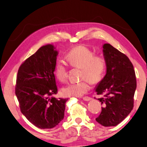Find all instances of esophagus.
<instances>
[{"label":"esophagus","mask_w":147,"mask_h":147,"mask_svg":"<svg viewBox=\"0 0 147 147\" xmlns=\"http://www.w3.org/2000/svg\"><path fill=\"white\" fill-rule=\"evenodd\" d=\"M83 100H85V101H89L91 100V98L90 96H84L83 97Z\"/></svg>","instance_id":"esophagus-1"}]
</instances>
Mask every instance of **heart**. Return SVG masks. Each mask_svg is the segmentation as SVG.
<instances>
[{
	"label": "heart",
	"mask_w": 147,
	"mask_h": 147,
	"mask_svg": "<svg viewBox=\"0 0 147 147\" xmlns=\"http://www.w3.org/2000/svg\"><path fill=\"white\" fill-rule=\"evenodd\" d=\"M66 60L71 67L81 68L80 78L82 80L70 83L62 89L65 96H80L90 89L89 81L98 84L102 80L106 71L105 59L100 55H94V52L88 47L78 45L72 48L66 55ZM54 73L59 81L65 82L67 78L68 69L63 61L56 62Z\"/></svg>",
	"instance_id": "b5f03b06"
}]
</instances>
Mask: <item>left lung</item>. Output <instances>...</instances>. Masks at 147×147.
I'll return each mask as SVG.
<instances>
[{"instance_id":"left-lung-1","label":"left lung","mask_w":147,"mask_h":147,"mask_svg":"<svg viewBox=\"0 0 147 147\" xmlns=\"http://www.w3.org/2000/svg\"><path fill=\"white\" fill-rule=\"evenodd\" d=\"M106 74L95 91L102 104L96 121L104 126H115L123 121L134 108L137 86L134 66L125 54L110 44L103 45Z\"/></svg>"}]
</instances>
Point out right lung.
<instances>
[{
  "label": "right lung",
  "mask_w": 147,
  "mask_h": 147,
  "mask_svg": "<svg viewBox=\"0 0 147 147\" xmlns=\"http://www.w3.org/2000/svg\"><path fill=\"white\" fill-rule=\"evenodd\" d=\"M58 52L52 45L41 47L19 67L16 94L21 113L41 129L55 127L64 117L67 98H56L54 71Z\"/></svg>",
  "instance_id": "add662e5"
}]
</instances>
